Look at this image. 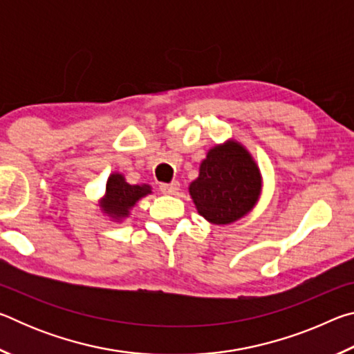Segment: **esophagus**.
<instances>
[{
	"mask_svg": "<svg viewBox=\"0 0 354 354\" xmlns=\"http://www.w3.org/2000/svg\"><path fill=\"white\" fill-rule=\"evenodd\" d=\"M159 189L162 194H167V195H175L176 192L179 190V183L178 181H171V183H160Z\"/></svg>",
	"mask_w": 354,
	"mask_h": 354,
	"instance_id": "34e87169",
	"label": "esophagus"
}]
</instances>
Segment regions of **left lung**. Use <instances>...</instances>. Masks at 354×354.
I'll list each match as a JSON object with an SVG mask.
<instances>
[{
  "instance_id": "left-lung-1",
  "label": "left lung",
  "mask_w": 354,
  "mask_h": 354,
  "mask_svg": "<svg viewBox=\"0 0 354 354\" xmlns=\"http://www.w3.org/2000/svg\"><path fill=\"white\" fill-rule=\"evenodd\" d=\"M261 173L241 143L230 140L209 149L189 192L207 221L227 225L248 214L261 195Z\"/></svg>"
}]
</instances>
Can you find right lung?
<instances>
[{
    "label": "right lung",
    "mask_w": 354,
    "mask_h": 354,
    "mask_svg": "<svg viewBox=\"0 0 354 354\" xmlns=\"http://www.w3.org/2000/svg\"><path fill=\"white\" fill-rule=\"evenodd\" d=\"M151 194V187L147 184L131 185L127 183L123 175L113 173L106 184V195L101 200L100 206L112 218L120 220L129 215V209L133 207L142 196Z\"/></svg>",
    "instance_id": "add662e5"
}]
</instances>
